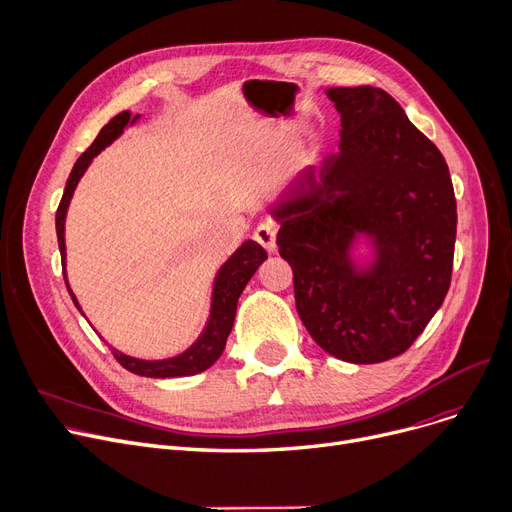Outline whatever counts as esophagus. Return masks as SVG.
<instances>
[{
	"label": "esophagus",
	"instance_id": "esophagus-1",
	"mask_svg": "<svg viewBox=\"0 0 512 512\" xmlns=\"http://www.w3.org/2000/svg\"><path fill=\"white\" fill-rule=\"evenodd\" d=\"M254 239L260 243V246L266 252H275V248H277V227L269 221H262L254 231Z\"/></svg>",
	"mask_w": 512,
	"mask_h": 512
}]
</instances>
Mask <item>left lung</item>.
Masks as SVG:
<instances>
[{
	"label": "left lung",
	"instance_id": "8db88e82",
	"mask_svg": "<svg viewBox=\"0 0 512 512\" xmlns=\"http://www.w3.org/2000/svg\"><path fill=\"white\" fill-rule=\"evenodd\" d=\"M325 93L342 118L339 148L298 173L271 216L314 342L375 364L406 352L448 294L454 187L392 95L371 85Z\"/></svg>",
	"mask_w": 512,
	"mask_h": 512
}]
</instances>
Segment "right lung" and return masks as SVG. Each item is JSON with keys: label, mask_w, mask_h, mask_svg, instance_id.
Segmentation results:
<instances>
[{"label": "right lung", "mask_w": 512, "mask_h": 512, "mask_svg": "<svg viewBox=\"0 0 512 512\" xmlns=\"http://www.w3.org/2000/svg\"><path fill=\"white\" fill-rule=\"evenodd\" d=\"M141 114H131L129 110L116 114L110 123L100 131V135L95 137L91 143V148L75 162L70 170V177L66 181L64 196L60 200L58 212H56V233H58V246L62 254V269H64V281L68 287V294L83 314V308L77 300V296L72 294L68 277H66V239H64V229H66V212L70 206L72 196H75V189L79 181L83 179L85 170L93 162V158L106 150L112 141H116L120 135L125 133V129L133 127ZM266 260V252L260 246V243L246 239L241 246L221 264V269L216 271L214 283H212V294H210V312H208V321L200 333V337L193 342L185 352L162 358V360H145V358H135L125 352H120L112 348L114 358L123 364V367L135 375L141 377H154V379H173V377H189V375H198L206 369H210L212 364L221 358L227 337L233 329L235 323V312H237V300L241 296L243 287L248 285V281L254 277L258 271V266ZM85 316V314H83Z\"/></svg>", "instance_id": "obj_1"}]
</instances>
